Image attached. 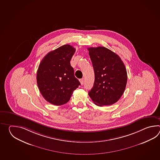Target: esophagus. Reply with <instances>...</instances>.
<instances>
[{"label": "esophagus", "mask_w": 160, "mask_h": 160, "mask_svg": "<svg viewBox=\"0 0 160 160\" xmlns=\"http://www.w3.org/2000/svg\"><path fill=\"white\" fill-rule=\"evenodd\" d=\"M79 81L81 82V84L82 85H83V82H84V78L80 79Z\"/></svg>", "instance_id": "1"}]
</instances>
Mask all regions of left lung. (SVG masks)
I'll use <instances>...</instances> for the list:
<instances>
[{
  "mask_svg": "<svg viewBox=\"0 0 160 160\" xmlns=\"http://www.w3.org/2000/svg\"><path fill=\"white\" fill-rule=\"evenodd\" d=\"M88 54L95 80L88 95L96 105H111L122 95L127 83V72L121 58L105 47L90 48Z\"/></svg>",
  "mask_w": 160,
  "mask_h": 160,
  "instance_id": "obj_1",
  "label": "left lung"
}]
</instances>
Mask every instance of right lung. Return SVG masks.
I'll use <instances>...</instances> for the list:
<instances>
[{
	"instance_id": "obj_1",
	"label": "right lung",
	"mask_w": 160,
	"mask_h": 160,
	"mask_svg": "<svg viewBox=\"0 0 160 160\" xmlns=\"http://www.w3.org/2000/svg\"><path fill=\"white\" fill-rule=\"evenodd\" d=\"M75 49L65 44L46 55L38 69L37 82L42 96L54 105L66 103L81 85L74 76L70 61Z\"/></svg>"
}]
</instances>
